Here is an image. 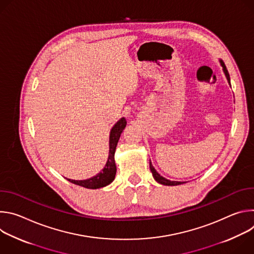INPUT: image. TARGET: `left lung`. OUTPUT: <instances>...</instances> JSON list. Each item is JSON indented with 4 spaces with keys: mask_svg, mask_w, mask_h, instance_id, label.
<instances>
[{
    "mask_svg": "<svg viewBox=\"0 0 254 254\" xmlns=\"http://www.w3.org/2000/svg\"><path fill=\"white\" fill-rule=\"evenodd\" d=\"M219 61H220L221 66L223 67L224 74H225V76H226V78H227V80H228V83L230 84V76H229V73H228V71H227V69H226V66H225V64H224V62H223L222 60H219ZM230 86H231V85H230ZM150 169H151V172H152V174H153L154 179L157 181L158 183H160V184H162V185H166V186H177V185H181V184L184 183V182H177V181H170V180H168V179L162 177V176L155 170V168L153 167L151 161H150Z\"/></svg>",
    "mask_w": 254,
    "mask_h": 254,
    "instance_id": "1",
    "label": "left lung"
}]
</instances>
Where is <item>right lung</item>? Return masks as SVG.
I'll list each match as a JSON object with an SVG mask.
<instances>
[{
    "instance_id": "1",
    "label": "right lung",
    "mask_w": 254,
    "mask_h": 254,
    "mask_svg": "<svg viewBox=\"0 0 254 254\" xmlns=\"http://www.w3.org/2000/svg\"><path fill=\"white\" fill-rule=\"evenodd\" d=\"M127 126V121L125 118H122L112 128L110 134V155H108L107 162L105 167L97 175L86 179V180H71L67 179L69 182L75 185L87 188V189H98L110 185L116 178L117 166L115 162V153L117 149V144L119 142L120 136Z\"/></svg>"
}]
</instances>
